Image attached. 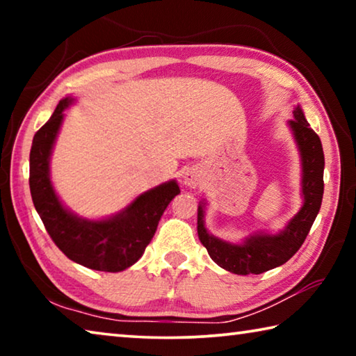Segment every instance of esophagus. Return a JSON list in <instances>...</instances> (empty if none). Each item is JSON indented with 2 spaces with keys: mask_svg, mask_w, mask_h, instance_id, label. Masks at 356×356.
Here are the masks:
<instances>
[{
  "mask_svg": "<svg viewBox=\"0 0 356 356\" xmlns=\"http://www.w3.org/2000/svg\"><path fill=\"white\" fill-rule=\"evenodd\" d=\"M184 182H185V185H186V186H190V188H196V186L201 184V179H200V176H197L196 172L188 171V172L185 174Z\"/></svg>",
  "mask_w": 356,
  "mask_h": 356,
  "instance_id": "34e87169",
  "label": "esophagus"
}]
</instances>
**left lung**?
Masks as SVG:
<instances>
[{
  "label": "left lung",
  "instance_id": "obj_1",
  "mask_svg": "<svg viewBox=\"0 0 356 356\" xmlns=\"http://www.w3.org/2000/svg\"><path fill=\"white\" fill-rule=\"evenodd\" d=\"M301 155V193L303 207L289 221L280 234H254L242 245L222 242L207 232L204 226V206L197 207V236L206 246L209 256L221 268L236 275H259L286 264L303 245L316 216L321 210L323 196L325 156L321 138L309 127L301 108L293 110L289 120Z\"/></svg>",
  "mask_w": 356,
  "mask_h": 356
}]
</instances>
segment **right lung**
Wrapping results in <instances>:
<instances>
[{"instance_id": "add662e5", "label": "right lung", "mask_w": 356, "mask_h": 356, "mask_svg": "<svg viewBox=\"0 0 356 356\" xmlns=\"http://www.w3.org/2000/svg\"><path fill=\"white\" fill-rule=\"evenodd\" d=\"M70 97L35 131L29 154V190L48 236L70 261L99 272H122L143 256L161 215L180 190L176 180L143 193L122 212L106 220H84L65 209L50 180V155Z\"/></svg>"}]
</instances>
